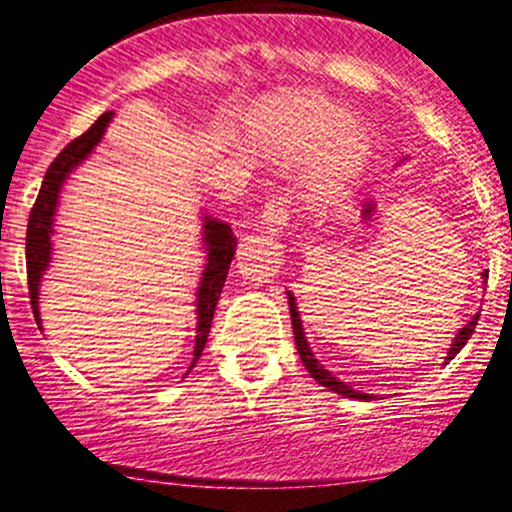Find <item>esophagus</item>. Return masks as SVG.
<instances>
[{"label":"esophagus","instance_id":"obj_1","mask_svg":"<svg viewBox=\"0 0 512 512\" xmlns=\"http://www.w3.org/2000/svg\"><path fill=\"white\" fill-rule=\"evenodd\" d=\"M262 221L272 233L286 226V221H289V204H286V199L281 195H269L262 209Z\"/></svg>","mask_w":512,"mask_h":512}]
</instances>
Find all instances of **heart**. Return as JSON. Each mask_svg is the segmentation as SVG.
<instances>
[{
	"label": "heart",
	"instance_id": "1",
	"mask_svg": "<svg viewBox=\"0 0 512 512\" xmlns=\"http://www.w3.org/2000/svg\"><path fill=\"white\" fill-rule=\"evenodd\" d=\"M351 125L354 117L339 105L301 96L262 105L250 120L255 142L274 156L305 158L330 146L310 178V190L317 195L354 180L373 154V137Z\"/></svg>",
	"mask_w": 512,
	"mask_h": 512
}]
</instances>
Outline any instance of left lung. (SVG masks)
I'll use <instances>...</instances> for the list:
<instances>
[{
	"label": "left lung",
	"mask_w": 512,
	"mask_h": 512,
	"mask_svg": "<svg viewBox=\"0 0 512 512\" xmlns=\"http://www.w3.org/2000/svg\"><path fill=\"white\" fill-rule=\"evenodd\" d=\"M486 279V276L489 274H481ZM289 310H291V322H293V339H296V349H298V356H301V361H303V366L308 368V373L313 375V378L317 380V383L320 385H325V387H330L332 392H339V395H344V397H356V399H368V395H363V392H356V390H351L349 385H344V383H339L337 378H334L332 373H327L325 368L320 366V363H317V358L313 356V351H310V346H308V342H305V334H303V327H301V317H298V310H296V303H293V296H291V291H289ZM477 320H479V315H474L472 320L467 322V325L462 327L460 332H457V337H455V342H452V346H450V351H448V361L450 358H455V354L457 351L462 349L464 344H467V339L472 337V332H474V327H477Z\"/></svg>",
	"instance_id": "left-lung-1"
}]
</instances>
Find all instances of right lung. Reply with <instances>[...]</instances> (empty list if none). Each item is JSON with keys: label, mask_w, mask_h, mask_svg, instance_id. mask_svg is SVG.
Masks as SVG:
<instances>
[{"label": "right lung", "mask_w": 512, "mask_h": 512, "mask_svg": "<svg viewBox=\"0 0 512 512\" xmlns=\"http://www.w3.org/2000/svg\"><path fill=\"white\" fill-rule=\"evenodd\" d=\"M113 113H103L86 129L81 137H76L57 154L55 161L50 163L48 173H45L43 185H40L38 199H35L31 216H28L26 228V272H28V296H31V308L35 322L40 325L38 313V286L40 276L50 262V236H52V216H55L57 197H60L62 182L72 173V168L79 166L84 158L91 154L93 146L101 142L105 127H108ZM204 243L209 250L207 269L202 274V286L197 291V342H195V358L192 366L202 356L204 344H207L211 320H214L216 303L223 291V281H226L228 267H231L233 255H236V238H233L231 226L207 216L204 221Z\"/></svg>", "instance_id": "obj_1"}]
</instances>
